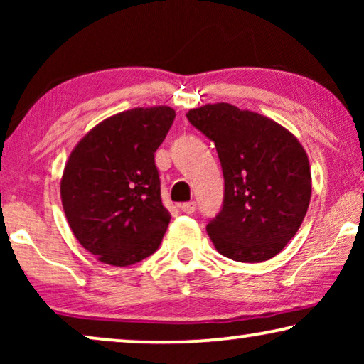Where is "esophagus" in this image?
<instances>
[{
    "instance_id": "1",
    "label": "esophagus",
    "mask_w": 364,
    "mask_h": 364,
    "mask_svg": "<svg viewBox=\"0 0 364 364\" xmlns=\"http://www.w3.org/2000/svg\"><path fill=\"white\" fill-rule=\"evenodd\" d=\"M181 208H182L183 213H188V215H192V213L196 212V202H186V203H182Z\"/></svg>"
}]
</instances>
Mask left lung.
Returning <instances> with one entry per match:
<instances>
[{
  "instance_id": "obj_1",
  "label": "left lung",
  "mask_w": 364,
  "mask_h": 364,
  "mask_svg": "<svg viewBox=\"0 0 364 364\" xmlns=\"http://www.w3.org/2000/svg\"><path fill=\"white\" fill-rule=\"evenodd\" d=\"M188 122L213 141L225 193L207 233L223 257L260 263L278 255L295 237L311 197L305 149L270 117L228 102L187 112Z\"/></svg>"
}]
</instances>
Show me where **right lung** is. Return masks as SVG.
<instances>
[{
  "instance_id": "1",
  "label": "right lung",
  "mask_w": 364,
  "mask_h": 364,
  "mask_svg": "<svg viewBox=\"0 0 364 364\" xmlns=\"http://www.w3.org/2000/svg\"><path fill=\"white\" fill-rule=\"evenodd\" d=\"M176 111L136 107L92 127L73 149L61 178V200L77 242L112 267L152 255L171 222L162 205L154 154Z\"/></svg>"
}]
</instances>
